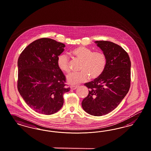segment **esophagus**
<instances>
[{
  "mask_svg": "<svg viewBox=\"0 0 151 151\" xmlns=\"http://www.w3.org/2000/svg\"><path fill=\"white\" fill-rule=\"evenodd\" d=\"M78 87H79L78 86H71V89L74 90V89H77Z\"/></svg>",
  "mask_w": 151,
  "mask_h": 151,
  "instance_id": "esophagus-1",
  "label": "esophagus"
}]
</instances>
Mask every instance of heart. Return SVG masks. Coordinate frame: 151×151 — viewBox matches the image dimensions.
<instances>
[{"mask_svg":"<svg viewBox=\"0 0 151 151\" xmlns=\"http://www.w3.org/2000/svg\"><path fill=\"white\" fill-rule=\"evenodd\" d=\"M70 54L76 59L81 62L78 73H72L68 75L67 80L70 84H77L88 79L95 80L99 78L106 69L107 59L102 51H94L89 48L80 46L73 49ZM58 67L64 72H70L69 62L67 56L60 55L58 58Z\"/></svg>","mask_w":151,"mask_h":151,"instance_id":"1","label":"heart"}]
</instances>
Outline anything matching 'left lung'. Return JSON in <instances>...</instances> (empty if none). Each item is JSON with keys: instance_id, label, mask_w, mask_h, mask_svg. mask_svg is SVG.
Instances as JSON below:
<instances>
[{"instance_id": "1", "label": "left lung", "mask_w": 151, "mask_h": 151, "mask_svg": "<svg viewBox=\"0 0 151 151\" xmlns=\"http://www.w3.org/2000/svg\"><path fill=\"white\" fill-rule=\"evenodd\" d=\"M106 55V69L99 78L84 84L89 93L82 102L84 110L93 116L111 112L123 100L130 87L131 62L127 52L108 41H96Z\"/></svg>"}]
</instances>
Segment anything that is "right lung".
<instances>
[{"mask_svg": "<svg viewBox=\"0 0 151 151\" xmlns=\"http://www.w3.org/2000/svg\"><path fill=\"white\" fill-rule=\"evenodd\" d=\"M65 46L54 40L41 38L28 45L18 58V92L27 105L40 114L58 111L64 93L70 91L57 64Z\"/></svg>", "mask_w": 151, "mask_h": 151, "instance_id": "obj_1", "label": "right lung"}]
</instances>
